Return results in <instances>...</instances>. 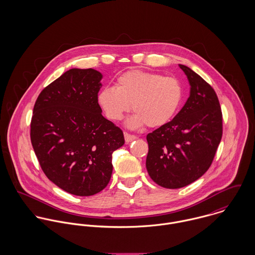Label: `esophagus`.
<instances>
[{
    "mask_svg": "<svg viewBox=\"0 0 255 255\" xmlns=\"http://www.w3.org/2000/svg\"><path fill=\"white\" fill-rule=\"evenodd\" d=\"M124 136H125V140H126V142H128H128H131L132 140H134V139H136V138H137L135 135L129 134V133H128V132H125Z\"/></svg>",
    "mask_w": 255,
    "mask_h": 255,
    "instance_id": "34e87169",
    "label": "esophagus"
}]
</instances>
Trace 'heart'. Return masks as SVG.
Returning <instances> with one entry per match:
<instances>
[{
  "mask_svg": "<svg viewBox=\"0 0 255 255\" xmlns=\"http://www.w3.org/2000/svg\"><path fill=\"white\" fill-rule=\"evenodd\" d=\"M180 82L160 73L132 70L120 75L116 87L106 86L98 95V102L112 121H121L132 104L135 112L127 122L130 128L147 125L159 128L176 115L182 101Z\"/></svg>",
  "mask_w": 255,
  "mask_h": 255,
  "instance_id": "1",
  "label": "heart"
}]
</instances>
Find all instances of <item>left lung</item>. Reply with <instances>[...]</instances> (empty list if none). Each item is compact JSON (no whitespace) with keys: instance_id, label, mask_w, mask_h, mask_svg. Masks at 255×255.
I'll return each mask as SVG.
<instances>
[{"instance_id":"left-lung-1","label":"left lung","mask_w":255,"mask_h":255,"mask_svg":"<svg viewBox=\"0 0 255 255\" xmlns=\"http://www.w3.org/2000/svg\"><path fill=\"white\" fill-rule=\"evenodd\" d=\"M190 90L184 106L168 124L146 136V169L166 188H181L202 177L222 138V112L214 89L195 72L179 65Z\"/></svg>"}]
</instances>
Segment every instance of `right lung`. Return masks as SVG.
<instances>
[{"label":"right lung","instance_id":"1","mask_svg":"<svg viewBox=\"0 0 255 255\" xmlns=\"http://www.w3.org/2000/svg\"><path fill=\"white\" fill-rule=\"evenodd\" d=\"M102 73L71 69L37 98L30 137L47 178L77 196H90L109 183L114 151L123 131L102 116L98 92Z\"/></svg>","mask_w":255,"mask_h":255}]
</instances>
